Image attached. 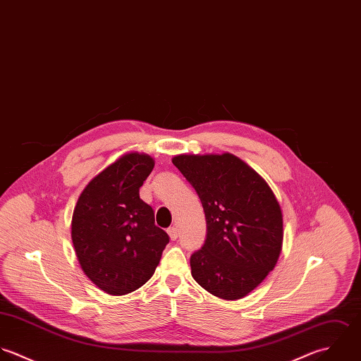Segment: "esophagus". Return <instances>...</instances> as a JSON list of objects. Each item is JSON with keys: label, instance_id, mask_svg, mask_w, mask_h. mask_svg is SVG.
<instances>
[{"label": "esophagus", "instance_id": "obj_1", "mask_svg": "<svg viewBox=\"0 0 361 361\" xmlns=\"http://www.w3.org/2000/svg\"><path fill=\"white\" fill-rule=\"evenodd\" d=\"M168 235H169V238H171V240H176V238H178V235H179L178 228H176V227H171V228H168Z\"/></svg>", "mask_w": 361, "mask_h": 361}]
</instances>
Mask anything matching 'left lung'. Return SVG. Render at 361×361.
Here are the masks:
<instances>
[{
    "label": "left lung",
    "mask_w": 361,
    "mask_h": 361,
    "mask_svg": "<svg viewBox=\"0 0 361 361\" xmlns=\"http://www.w3.org/2000/svg\"><path fill=\"white\" fill-rule=\"evenodd\" d=\"M173 165L203 204L207 235L190 256L193 279L210 294L240 300L277 263L283 214L266 180L238 157L176 155Z\"/></svg>",
    "instance_id": "left-lung-1"
}]
</instances>
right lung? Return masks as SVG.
Segmentation results:
<instances>
[{"mask_svg": "<svg viewBox=\"0 0 361 361\" xmlns=\"http://www.w3.org/2000/svg\"><path fill=\"white\" fill-rule=\"evenodd\" d=\"M154 164L147 154L121 155L85 186L73 213L78 262L88 279L111 295L145 284L169 242L155 226L152 207L140 199Z\"/></svg>", "mask_w": 361, "mask_h": 361, "instance_id": "add662e5", "label": "right lung"}]
</instances>
